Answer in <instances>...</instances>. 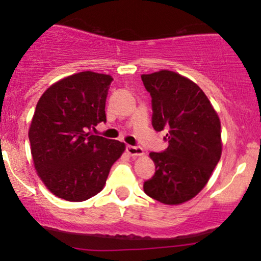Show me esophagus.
Here are the masks:
<instances>
[{
    "instance_id": "esophagus-1",
    "label": "esophagus",
    "mask_w": 261,
    "mask_h": 261,
    "mask_svg": "<svg viewBox=\"0 0 261 261\" xmlns=\"http://www.w3.org/2000/svg\"><path fill=\"white\" fill-rule=\"evenodd\" d=\"M126 152L130 155H142L143 154V149L140 146H126Z\"/></svg>"
}]
</instances>
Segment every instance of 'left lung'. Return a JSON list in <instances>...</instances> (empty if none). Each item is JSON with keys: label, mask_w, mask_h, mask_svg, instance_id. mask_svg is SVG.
Masks as SVG:
<instances>
[{"label": "left lung", "mask_w": 261, "mask_h": 261, "mask_svg": "<svg viewBox=\"0 0 261 261\" xmlns=\"http://www.w3.org/2000/svg\"><path fill=\"white\" fill-rule=\"evenodd\" d=\"M152 98V126L167 131L163 152H151L153 176L143 182L149 197L178 205L197 195L222 153L221 122L199 86L173 71L142 74Z\"/></svg>", "instance_id": "1"}]
</instances>
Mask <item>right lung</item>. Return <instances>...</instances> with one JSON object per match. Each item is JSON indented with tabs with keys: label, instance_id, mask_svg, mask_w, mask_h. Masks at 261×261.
I'll use <instances>...</instances> for the list:
<instances>
[{
	"label": "right lung",
	"instance_id": "add662e5",
	"mask_svg": "<svg viewBox=\"0 0 261 261\" xmlns=\"http://www.w3.org/2000/svg\"><path fill=\"white\" fill-rule=\"evenodd\" d=\"M112 82L109 74H72L47 88L35 108L29 128L35 169L45 187L67 201L97 195L125 149L120 141L89 133L107 121Z\"/></svg>",
	"mask_w": 261,
	"mask_h": 261
}]
</instances>
